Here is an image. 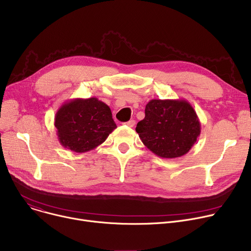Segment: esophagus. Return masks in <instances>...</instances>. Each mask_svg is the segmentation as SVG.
I'll return each instance as SVG.
<instances>
[{
	"mask_svg": "<svg viewBox=\"0 0 251 251\" xmlns=\"http://www.w3.org/2000/svg\"><path fill=\"white\" fill-rule=\"evenodd\" d=\"M125 124H126L127 126H129V127H134V125H135V120H130V121L126 122Z\"/></svg>",
	"mask_w": 251,
	"mask_h": 251,
	"instance_id": "esophagus-1",
	"label": "esophagus"
}]
</instances>
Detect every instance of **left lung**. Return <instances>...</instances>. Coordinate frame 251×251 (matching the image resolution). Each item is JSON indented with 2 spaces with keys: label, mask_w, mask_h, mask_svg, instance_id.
Segmentation results:
<instances>
[{
  "label": "left lung",
  "mask_w": 251,
  "mask_h": 251,
  "mask_svg": "<svg viewBox=\"0 0 251 251\" xmlns=\"http://www.w3.org/2000/svg\"><path fill=\"white\" fill-rule=\"evenodd\" d=\"M136 132L143 144L162 158L187 154L201 134V123L193 106L185 99L150 100L144 119Z\"/></svg>",
  "instance_id": "8db88e82"
}]
</instances>
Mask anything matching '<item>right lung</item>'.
Segmentation results:
<instances>
[{
	"instance_id": "obj_1",
	"label": "right lung",
	"mask_w": 251,
	"mask_h": 251,
	"mask_svg": "<svg viewBox=\"0 0 251 251\" xmlns=\"http://www.w3.org/2000/svg\"><path fill=\"white\" fill-rule=\"evenodd\" d=\"M54 126L60 145L77 153L102 144L117 128L110 107L98 98L66 101L55 114Z\"/></svg>"
}]
</instances>
